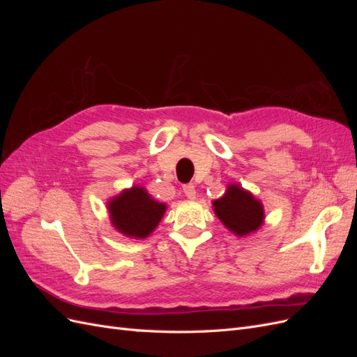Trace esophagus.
I'll return each instance as SVG.
<instances>
[{
  "instance_id": "34e87169",
  "label": "esophagus",
  "mask_w": 357,
  "mask_h": 357,
  "mask_svg": "<svg viewBox=\"0 0 357 357\" xmlns=\"http://www.w3.org/2000/svg\"><path fill=\"white\" fill-rule=\"evenodd\" d=\"M183 192H185V195L189 199H195V197H197V190H195V186H193V185H185V186H183Z\"/></svg>"
}]
</instances>
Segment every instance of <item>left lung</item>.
Listing matches in <instances>:
<instances>
[{"label": "left lung", "mask_w": 357, "mask_h": 357, "mask_svg": "<svg viewBox=\"0 0 357 357\" xmlns=\"http://www.w3.org/2000/svg\"><path fill=\"white\" fill-rule=\"evenodd\" d=\"M213 208L220 222L235 235L253 234L264 225L262 202L238 185H229L222 198L213 201Z\"/></svg>", "instance_id": "8db88e82"}]
</instances>
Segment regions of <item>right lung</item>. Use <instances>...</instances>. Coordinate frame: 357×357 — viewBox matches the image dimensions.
Masks as SVG:
<instances>
[{"label": "right lung", "mask_w": 357, "mask_h": 357, "mask_svg": "<svg viewBox=\"0 0 357 357\" xmlns=\"http://www.w3.org/2000/svg\"><path fill=\"white\" fill-rule=\"evenodd\" d=\"M114 228L131 238H146L164 218L167 205L155 201L142 186L125 189L107 204Z\"/></svg>", "instance_id": "1"}]
</instances>
